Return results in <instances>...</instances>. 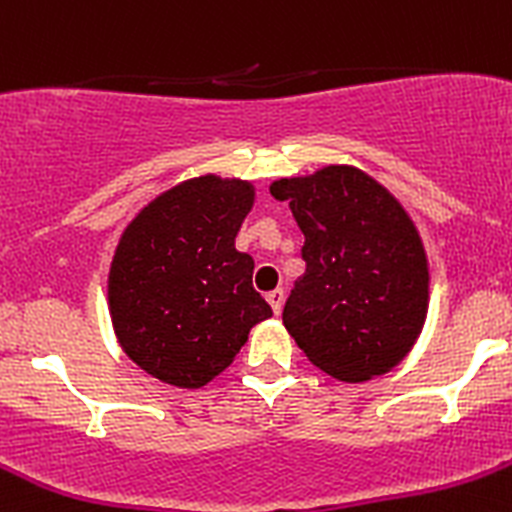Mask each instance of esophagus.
Returning a JSON list of instances; mask_svg holds the SVG:
<instances>
[{"instance_id":"34e87169","label":"esophagus","mask_w":512,"mask_h":512,"mask_svg":"<svg viewBox=\"0 0 512 512\" xmlns=\"http://www.w3.org/2000/svg\"><path fill=\"white\" fill-rule=\"evenodd\" d=\"M267 302H270L272 312H275V315H280L282 305H285V290H280V287H277V290L267 292Z\"/></svg>"}]
</instances>
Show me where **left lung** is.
<instances>
[{"label":"left lung","mask_w":512,"mask_h":512,"mask_svg":"<svg viewBox=\"0 0 512 512\" xmlns=\"http://www.w3.org/2000/svg\"><path fill=\"white\" fill-rule=\"evenodd\" d=\"M305 235L282 322L312 365L347 382L398 365L428 312V260L400 202L355 167L277 180Z\"/></svg>","instance_id":"8db88e82"}]
</instances>
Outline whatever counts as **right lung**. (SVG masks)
<instances>
[{"mask_svg": "<svg viewBox=\"0 0 512 512\" xmlns=\"http://www.w3.org/2000/svg\"><path fill=\"white\" fill-rule=\"evenodd\" d=\"M252 200L250 182L187 180L150 202L119 240L109 270L114 332L167 385H207L272 315L252 287L255 260L235 250Z\"/></svg>", "mask_w": 512, "mask_h": 512, "instance_id": "obj_1", "label": "right lung"}]
</instances>
